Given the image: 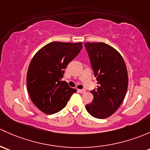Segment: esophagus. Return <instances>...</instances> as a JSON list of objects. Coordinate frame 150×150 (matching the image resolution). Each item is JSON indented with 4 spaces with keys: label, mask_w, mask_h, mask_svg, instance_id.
<instances>
[{
    "label": "esophagus",
    "mask_w": 150,
    "mask_h": 150,
    "mask_svg": "<svg viewBox=\"0 0 150 150\" xmlns=\"http://www.w3.org/2000/svg\"><path fill=\"white\" fill-rule=\"evenodd\" d=\"M78 91H79V93H86V90L85 89H81V90H78Z\"/></svg>",
    "instance_id": "obj_1"
}]
</instances>
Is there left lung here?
<instances>
[{
  "label": "left lung",
  "instance_id": "left-lung-1",
  "mask_svg": "<svg viewBox=\"0 0 150 150\" xmlns=\"http://www.w3.org/2000/svg\"><path fill=\"white\" fill-rule=\"evenodd\" d=\"M96 78L98 88L91 91L93 100L86 110L97 119L113 114L125 98L128 88V73L120 53L103 42L85 44Z\"/></svg>",
  "mask_w": 150,
  "mask_h": 150
}]
</instances>
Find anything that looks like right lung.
<instances>
[{
  "label": "right lung",
  "instance_id": "add662e5",
  "mask_svg": "<svg viewBox=\"0 0 150 150\" xmlns=\"http://www.w3.org/2000/svg\"><path fill=\"white\" fill-rule=\"evenodd\" d=\"M82 48V42H51L40 49L32 58L26 75L27 89L32 102L42 112H59L77 91L61 79L64 69Z\"/></svg>",
  "mask_w": 150,
  "mask_h": 150
}]
</instances>
